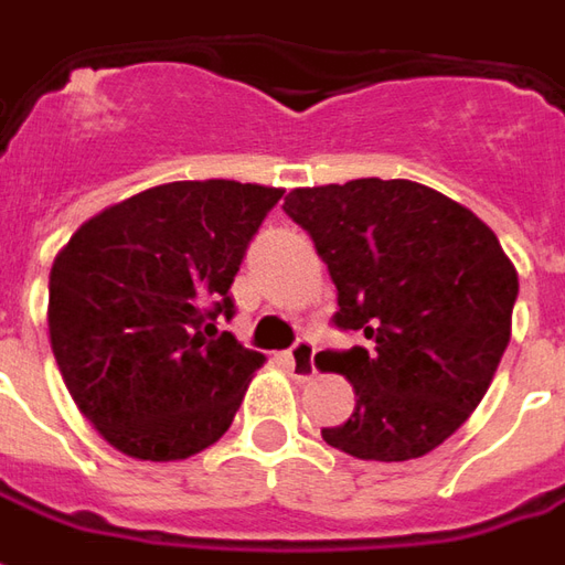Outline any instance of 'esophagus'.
I'll use <instances>...</instances> for the list:
<instances>
[{
    "label": "esophagus",
    "mask_w": 565,
    "mask_h": 565,
    "mask_svg": "<svg viewBox=\"0 0 565 565\" xmlns=\"http://www.w3.org/2000/svg\"><path fill=\"white\" fill-rule=\"evenodd\" d=\"M286 365H289L291 377L303 383V380H310L316 374V347L307 338L295 340V347H291L289 353H286Z\"/></svg>",
    "instance_id": "1"
}]
</instances>
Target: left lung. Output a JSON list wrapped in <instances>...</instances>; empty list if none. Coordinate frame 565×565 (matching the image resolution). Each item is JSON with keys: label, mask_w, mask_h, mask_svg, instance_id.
Masks as SVG:
<instances>
[{"label": "left lung", "mask_w": 565, "mask_h": 565, "mask_svg": "<svg viewBox=\"0 0 565 565\" xmlns=\"http://www.w3.org/2000/svg\"><path fill=\"white\" fill-rule=\"evenodd\" d=\"M338 286L334 326L365 347L328 353L355 411L322 429L355 459L404 462L454 435L490 390L518 301V270L462 203L407 179L295 188L282 203Z\"/></svg>", "instance_id": "left-lung-1"}]
</instances>
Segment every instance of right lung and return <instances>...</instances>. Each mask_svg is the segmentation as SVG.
Instances as JSON below:
<instances>
[{"label": "right lung", "instance_id": "obj_1", "mask_svg": "<svg viewBox=\"0 0 565 565\" xmlns=\"http://www.w3.org/2000/svg\"><path fill=\"white\" fill-rule=\"evenodd\" d=\"M282 188L170 182L84 222L47 286V331L72 402L106 441L151 462L200 454L234 423L264 355L215 319Z\"/></svg>", "mask_w": 565, "mask_h": 565}]
</instances>
